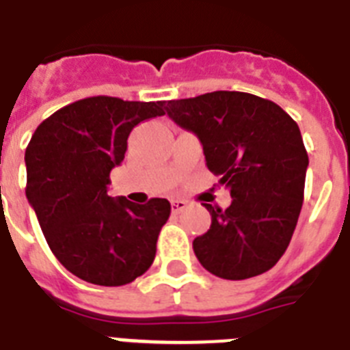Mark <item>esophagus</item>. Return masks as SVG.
<instances>
[{"mask_svg": "<svg viewBox=\"0 0 350 350\" xmlns=\"http://www.w3.org/2000/svg\"><path fill=\"white\" fill-rule=\"evenodd\" d=\"M170 204H172V212H174V214H180V212H183V210L189 206V203L185 200H174Z\"/></svg>", "mask_w": 350, "mask_h": 350, "instance_id": "34e87169", "label": "esophagus"}]
</instances>
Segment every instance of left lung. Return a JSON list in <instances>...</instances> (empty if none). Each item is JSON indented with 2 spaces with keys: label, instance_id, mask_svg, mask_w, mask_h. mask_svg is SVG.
Returning <instances> with one entry per match:
<instances>
[{
  "label": "left lung",
  "instance_id": "obj_1",
  "mask_svg": "<svg viewBox=\"0 0 350 350\" xmlns=\"http://www.w3.org/2000/svg\"><path fill=\"white\" fill-rule=\"evenodd\" d=\"M167 115L203 144L210 172L232 204L203 203L212 215L192 246L204 269L226 280L266 273L293 237L304 203L308 150L297 122L268 98L212 92L167 102Z\"/></svg>",
  "mask_w": 350,
  "mask_h": 350
}]
</instances>
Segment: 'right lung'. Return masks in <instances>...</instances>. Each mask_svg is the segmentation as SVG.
Returning <instances> with one entry per match:
<instances>
[{"instance_id": "right-lung-1", "label": "right lung", "mask_w": 350, "mask_h": 350, "mask_svg": "<svg viewBox=\"0 0 350 350\" xmlns=\"http://www.w3.org/2000/svg\"><path fill=\"white\" fill-rule=\"evenodd\" d=\"M161 115V100L88 96L42 120L28 144V203L57 260L86 282L124 286L154 260L170 203L115 200L107 185L111 170L124 160L133 127Z\"/></svg>"}]
</instances>
